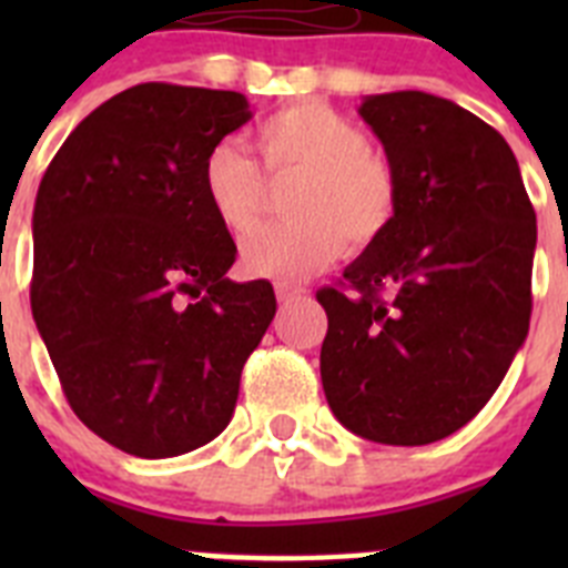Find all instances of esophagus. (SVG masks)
Here are the masks:
<instances>
[{"label":"esophagus","instance_id":"34e87169","mask_svg":"<svg viewBox=\"0 0 568 568\" xmlns=\"http://www.w3.org/2000/svg\"><path fill=\"white\" fill-rule=\"evenodd\" d=\"M307 290L301 287L298 281H275V295H278L281 304H290V301L301 298Z\"/></svg>","mask_w":568,"mask_h":568}]
</instances>
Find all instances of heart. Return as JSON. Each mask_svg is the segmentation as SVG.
Here are the masks:
<instances>
[{"label":"heart","mask_w":568,"mask_h":568,"mask_svg":"<svg viewBox=\"0 0 568 568\" xmlns=\"http://www.w3.org/2000/svg\"><path fill=\"white\" fill-rule=\"evenodd\" d=\"M261 164L275 182H293L287 224L258 230L241 244V270L255 278H301L344 247L378 239L398 210V179L369 150L364 130L324 102H295L253 128ZM207 207L227 233L244 235L264 207V175L239 142L224 139L202 164Z\"/></svg>","instance_id":"b5f03b06"}]
</instances>
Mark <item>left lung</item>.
Returning <instances> with one entry per match:
<instances>
[{
    "label": "left lung",
    "mask_w": 568,
    "mask_h": 568,
    "mask_svg": "<svg viewBox=\"0 0 568 568\" xmlns=\"http://www.w3.org/2000/svg\"><path fill=\"white\" fill-rule=\"evenodd\" d=\"M398 179L393 224L318 290L321 384L375 444L424 446L484 409L524 346L538 224L504 135L424 90L358 108Z\"/></svg>",
    "instance_id": "8db88e82"
}]
</instances>
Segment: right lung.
<instances>
[{"label":"right lung","mask_w":568,"mask_h":568,"mask_svg":"<svg viewBox=\"0 0 568 568\" xmlns=\"http://www.w3.org/2000/svg\"><path fill=\"white\" fill-rule=\"evenodd\" d=\"M253 119L235 90L148 82L64 139L33 207L30 310L64 398L135 458H173L230 424L273 284H235L204 155Z\"/></svg>","instance_id":"1"}]
</instances>
